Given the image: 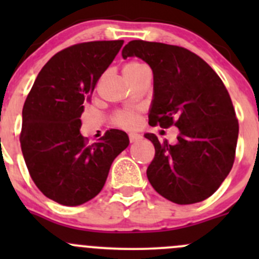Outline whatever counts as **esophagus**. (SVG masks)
Wrapping results in <instances>:
<instances>
[{
	"label": "esophagus",
	"instance_id": "obj_1",
	"mask_svg": "<svg viewBox=\"0 0 259 259\" xmlns=\"http://www.w3.org/2000/svg\"><path fill=\"white\" fill-rule=\"evenodd\" d=\"M142 139V135L137 134V133H130L129 134V140L130 143H137Z\"/></svg>",
	"mask_w": 259,
	"mask_h": 259
}]
</instances>
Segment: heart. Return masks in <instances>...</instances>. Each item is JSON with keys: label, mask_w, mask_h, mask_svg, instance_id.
Listing matches in <instances>:
<instances>
[{"label": "heart", "mask_w": 259, "mask_h": 259, "mask_svg": "<svg viewBox=\"0 0 259 259\" xmlns=\"http://www.w3.org/2000/svg\"><path fill=\"white\" fill-rule=\"evenodd\" d=\"M140 67H143V65L139 64V62H127L124 66V69H122V72H124V75H129L139 70ZM115 120H116V124L120 125V126L133 127L137 124L138 117L132 111H121V113H119L115 116Z\"/></svg>", "instance_id": "1"}]
</instances>
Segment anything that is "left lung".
Wrapping results in <instances>:
<instances>
[{"mask_svg":"<svg viewBox=\"0 0 259 259\" xmlns=\"http://www.w3.org/2000/svg\"><path fill=\"white\" fill-rule=\"evenodd\" d=\"M122 59L139 57L154 77L149 124L179 129L177 144L144 137L155 148L146 169L154 189L177 204H193L210 197L231 171L238 139V120L221 77L189 50L161 42L134 40Z\"/></svg>","mask_w":259,"mask_h":259,"instance_id":"8db88e82","label":"left lung"}]
</instances>
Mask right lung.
Here are the masks:
<instances>
[{
  "label": "right lung",
  "instance_id": "add662e5",
  "mask_svg": "<svg viewBox=\"0 0 259 259\" xmlns=\"http://www.w3.org/2000/svg\"><path fill=\"white\" fill-rule=\"evenodd\" d=\"M124 41L77 44L57 52L41 69L22 109L23 159L44 195L67 207L95 198L114 159L129 145L125 132L111 129L98 142L81 135L83 101L110 66Z\"/></svg>",
  "mask_w": 259,
  "mask_h": 259
}]
</instances>
